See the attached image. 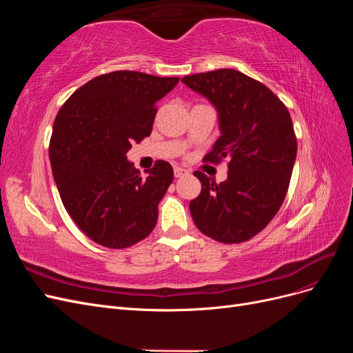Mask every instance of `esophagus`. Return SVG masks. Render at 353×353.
I'll return each mask as SVG.
<instances>
[{
	"label": "esophagus",
	"instance_id": "34e87169",
	"mask_svg": "<svg viewBox=\"0 0 353 353\" xmlns=\"http://www.w3.org/2000/svg\"><path fill=\"white\" fill-rule=\"evenodd\" d=\"M174 174H175V176H176V178H181V176L187 175V174H188V170H187V169H184V168H181V166H175V169H174Z\"/></svg>",
	"mask_w": 353,
	"mask_h": 353
}]
</instances>
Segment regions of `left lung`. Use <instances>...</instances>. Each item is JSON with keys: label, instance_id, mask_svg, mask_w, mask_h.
Wrapping results in <instances>:
<instances>
[{"label": "left lung", "instance_id": "obj_1", "mask_svg": "<svg viewBox=\"0 0 353 353\" xmlns=\"http://www.w3.org/2000/svg\"><path fill=\"white\" fill-rule=\"evenodd\" d=\"M218 112L219 138L206 162L228 159V176L215 184L194 175L201 193L190 201L196 227L221 243H243L261 232L285 199L297 153L290 113L259 81L219 69L181 79Z\"/></svg>", "mask_w": 353, "mask_h": 353}]
</instances>
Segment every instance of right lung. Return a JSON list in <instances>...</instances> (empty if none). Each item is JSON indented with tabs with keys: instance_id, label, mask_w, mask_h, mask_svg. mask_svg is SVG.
<instances>
[{
	"instance_id": "1",
	"label": "right lung",
	"mask_w": 353,
	"mask_h": 353,
	"mask_svg": "<svg viewBox=\"0 0 353 353\" xmlns=\"http://www.w3.org/2000/svg\"><path fill=\"white\" fill-rule=\"evenodd\" d=\"M178 81L132 70L100 74L56 116L50 162L61 201L81 231L104 248H130L156 225L174 169L157 160L143 178L126 153L150 135L156 103Z\"/></svg>"
}]
</instances>
